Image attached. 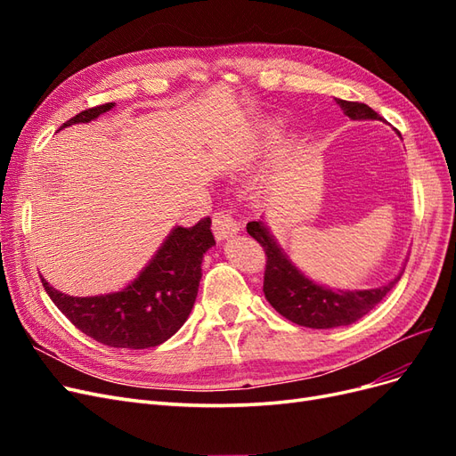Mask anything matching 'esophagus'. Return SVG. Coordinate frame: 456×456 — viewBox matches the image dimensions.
Masks as SVG:
<instances>
[{
  "instance_id": "obj_1",
  "label": "esophagus",
  "mask_w": 456,
  "mask_h": 456,
  "mask_svg": "<svg viewBox=\"0 0 456 456\" xmlns=\"http://www.w3.org/2000/svg\"><path fill=\"white\" fill-rule=\"evenodd\" d=\"M213 232L216 240H224L230 238L232 233L240 232V224L228 211H216L213 213Z\"/></svg>"
}]
</instances>
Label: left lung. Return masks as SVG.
Instances as JSON below:
<instances>
[{
    "mask_svg": "<svg viewBox=\"0 0 456 456\" xmlns=\"http://www.w3.org/2000/svg\"><path fill=\"white\" fill-rule=\"evenodd\" d=\"M337 102L344 110V114L352 119H380L375 110L363 102L340 99H337ZM247 232L262 245L266 255L262 289H265L268 302L289 322L302 327L333 329L350 325L375 308L402 278V273H399L388 285L367 289V291H330V289L315 285L305 278L291 265V260L281 253L268 228L260 220L247 224Z\"/></svg>",
    "mask_w": 456,
    "mask_h": 456,
    "instance_id": "obj_1",
    "label": "left lung"
}]
</instances>
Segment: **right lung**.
<instances>
[{
  "label": "right lung",
  "instance_id": "obj_1",
  "mask_svg": "<svg viewBox=\"0 0 456 456\" xmlns=\"http://www.w3.org/2000/svg\"><path fill=\"white\" fill-rule=\"evenodd\" d=\"M114 102L87 108L62 127L89 123ZM215 245L211 218L196 226L175 228L161 249L123 291L101 297H68L44 278L47 295L81 333L110 348L144 350L159 346L184 325L194 308L201 280L203 253Z\"/></svg>",
  "mask_w": 456,
  "mask_h": 456
}]
</instances>
